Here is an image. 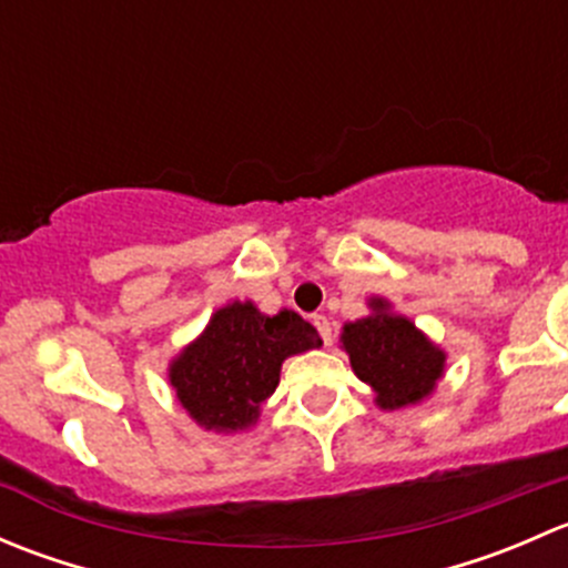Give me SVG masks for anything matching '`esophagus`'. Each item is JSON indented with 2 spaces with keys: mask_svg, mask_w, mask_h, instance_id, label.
Listing matches in <instances>:
<instances>
[{
  "mask_svg": "<svg viewBox=\"0 0 568 568\" xmlns=\"http://www.w3.org/2000/svg\"><path fill=\"white\" fill-rule=\"evenodd\" d=\"M313 324H316V329H318L321 341H324V346H329V343H332V324H329V318H326V316H313Z\"/></svg>",
  "mask_w": 568,
  "mask_h": 568,
  "instance_id": "34e87169",
  "label": "esophagus"
}]
</instances>
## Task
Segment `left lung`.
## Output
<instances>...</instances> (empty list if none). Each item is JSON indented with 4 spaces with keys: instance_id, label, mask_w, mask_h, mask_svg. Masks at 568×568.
Segmentation results:
<instances>
[{
    "instance_id": "left-lung-1",
    "label": "left lung",
    "mask_w": 568,
    "mask_h": 568,
    "mask_svg": "<svg viewBox=\"0 0 568 568\" xmlns=\"http://www.w3.org/2000/svg\"><path fill=\"white\" fill-rule=\"evenodd\" d=\"M374 316L343 326V348L352 368L376 390L385 409L420 400L443 376L445 354L434 348L415 324L390 316L382 300H374Z\"/></svg>"
}]
</instances>
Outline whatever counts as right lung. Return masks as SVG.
Segmentation results:
<instances>
[{
    "instance_id": "add662e5",
    "label": "right lung",
    "mask_w": 568,
    "mask_h": 568,
    "mask_svg": "<svg viewBox=\"0 0 568 568\" xmlns=\"http://www.w3.org/2000/svg\"><path fill=\"white\" fill-rule=\"evenodd\" d=\"M321 346L316 326L296 313L261 316L250 302H233L170 368L178 400L205 428L239 432L255 423L291 354Z\"/></svg>"
}]
</instances>
